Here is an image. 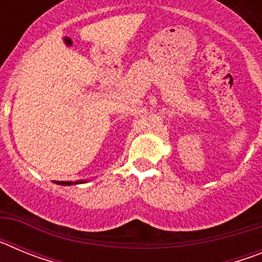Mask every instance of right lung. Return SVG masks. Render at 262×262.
<instances>
[{"mask_svg": "<svg viewBox=\"0 0 262 262\" xmlns=\"http://www.w3.org/2000/svg\"><path fill=\"white\" fill-rule=\"evenodd\" d=\"M55 184L57 185H61V186H71V185H80V184H85L88 182L86 180H80V181H53Z\"/></svg>", "mask_w": 262, "mask_h": 262, "instance_id": "obj_1", "label": "right lung"}]
</instances>
